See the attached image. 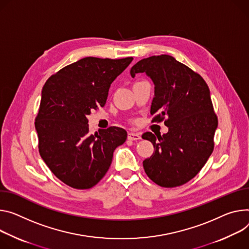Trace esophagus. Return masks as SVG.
I'll list each match as a JSON object with an SVG mask.
<instances>
[{
	"label": "esophagus",
	"instance_id": "1",
	"mask_svg": "<svg viewBox=\"0 0 249 249\" xmlns=\"http://www.w3.org/2000/svg\"><path fill=\"white\" fill-rule=\"evenodd\" d=\"M141 139V136L139 134L137 133H134V132H130L128 133V140H131V141H137V140H140Z\"/></svg>",
	"mask_w": 249,
	"mask_h": 249
}]
</instances>
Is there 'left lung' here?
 <instances>
[{
	"instance_id": "left-lung-1",
	"label": "left lung",
	"mask_w": 249,
	"mask_h": 249,
	"mask_svg": "<svg viewBox=\"0 0 249 249\" xmlns=\"http://www.w3.org/2000/svg\"><path fill=\"white\" fill-rule=\"evenodd\" d=\"M139 72L155 84L153 122L164 121L169 128L163 136L143 134L155 148L143 161L144 170L161 187L182 186L198 174L213 151L217 117L209 86L198 73L167 54L141 59L130 71L132 77Z\"/></svg>"
}]
</instances>
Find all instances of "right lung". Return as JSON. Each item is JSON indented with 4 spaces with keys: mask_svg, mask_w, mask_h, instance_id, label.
Returning a JSON list of instances; mask_svg holds the SVG:
<instances>
[{
    "mask_svg": "<svg viewBox=\"0 0 249 249\" xmlns=\"http://www.w3.org/2000/svg\"><path fill=\"white\" fill-rule=\"evenodd\" d=\"M132 60L84 57L44 83L35 122L38 152L65 185L94 187L107 173L113 152L126 141L127 132L119 127L90 134L87 116L105 105L111 83Z\"/></svg>",
    "mask_w": 249,
    "mask_h": 249,
    "instance_id": "right-lung-1",
    "label": "right lung"
}]
</instances>
